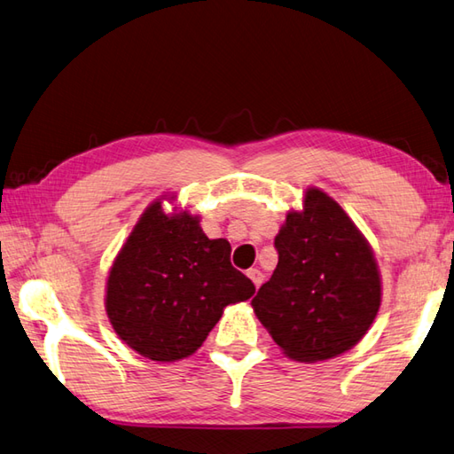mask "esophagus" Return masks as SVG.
Masks as SVG:
<instances>
[{
	"label": "esophagus",
	"mask_w": 454,
	"mask_h": 454,
	"mask_svg": "<svg viewBox=\"0 0 454 454\" xmlns=\"http://www.w3.org/2000/svg\"><path fill=\"white\" fill-rule=\"evenodd\" d=\"M247 275H249V278L254 282V286H256V288H259V286L262 285L264 275H262V272H261L259 269H251L249 272H247Z\"/></svg>",
	"instance_id": "1"
}]
</instances>
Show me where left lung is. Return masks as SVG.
Instances as JSON below:
<instances>
[{
	"label": "left lung",
	"instance_id": "8db88e82",
	"mask_svg": "<svg viewBox=\"0 0 454 454\" xmlns=\"http://www.w3.org/2000/svg\"><path fill=\"white\" fill-rule=\"evenodd\" d=\"M278 264L253 298L256 318L282 352L322 362L364 338L381 304L372 247L340 205L308 190L275 239Z\"/></svg>",
	"mask_w": 454,
	"mask_h": 454
}]
</instances>
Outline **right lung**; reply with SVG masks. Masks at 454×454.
I'll return each instance as SVG.
<instances>
[{
    "label": "right lung",
    "instance_id": "add662e5",
    "mask_svg": "<svg viewBox=\"0 0 454 454\" xmlns=\"http://www.w3.org/2000/svg\"><path fill=\"white\" fill-rule=\"evenodd\" d=\"M253 294L251 278L231 264L227 239H209L198 217L166 215L153 201L110 269L106 314L140 356L176 362L203 344L225 306Z\"/></svg>",
    "mask_w": 454,
    "mask_h": 454
}]
</instances>
